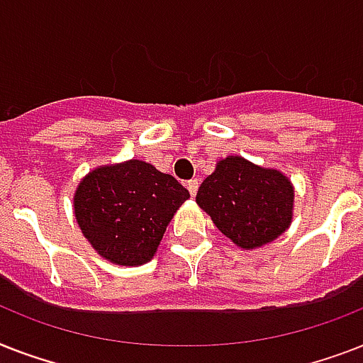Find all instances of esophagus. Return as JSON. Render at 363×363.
<instances>
[{"label":"esophagus","mask_w":363,"mask_h":363,"mask_svg":"<svg viewBox=\"0 0 363 363\" xmlns=\"http://www.w3.org/2000/svg\"><path fill=\"white\" fill-rule=\"evenodd\" d=\"M186 188H188V192H190V196H196L198 194V188H199V181L198 179H192V181H188L186 182Z\"/></svg>","instance_id":"esophagus-1"}]
</instances>
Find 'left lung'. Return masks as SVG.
<instances>
[{"instance_id": "8db88e82", "label": "left lung", "mask_w": 363, "mask_h": 363, "mask_svg": "<svg viewBox=\"0 0 363 363\" xmlns=\"http://www.w3.org/2000/svg\"><path fill=\"white\" fill-rule=\"evenodd\" d=\"M196 201L226 238L248 250L290 226L294 188L281 171L228 156L201 182Z\"/></svg>"}]
</instances>
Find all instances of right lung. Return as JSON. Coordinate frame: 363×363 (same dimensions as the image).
I'll list each match as a JSON object with an SVG mask.
<instances>
[{"mask_svg": "<svg viewBox=\"0 0 363 363\" xmlns=\"http://www.w3.org/2000/svg\"><path fill=\"white\" fill-rule=\"evenodd\" d=\"M190 194L175 177L130 160L88 173L75 192L84 238L105 259L141 265L152 258L165 228Z\"/></svg>", "mask_w": 363, "mask_h": 363, "instance_id": "right-lung-1", "label": "right lung"}]
</instances>
